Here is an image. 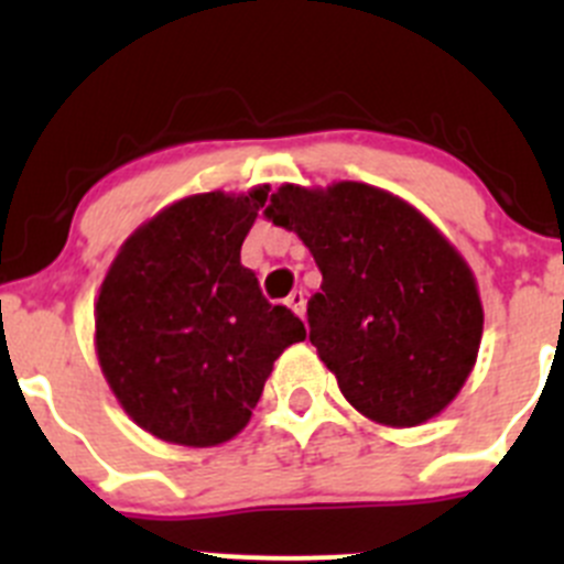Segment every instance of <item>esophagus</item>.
<instances>
[{"label":"esophagus","mask_w":564,"mask_h":564,"mask_svg":"<svg viewBox=\"0 0 564 564\" xmlns=\"http://www.w3.org/2000/svg\"><path fill=\"white\" fill-rule=\"evenodd\" d=\"M286 305H289V308H292L294 314H297L300 318L305 316V294H303V292H292V294H289Z\"/></svg>","instance_id":"34e87169"}]
</instances>
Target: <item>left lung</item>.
<instances>
[{
	"label": "left lung",
	"mask_w": 564,
	"mask_h": 564,
	"mask_svg": "<svg viewBox=\"0 0 564 564\" xmlns=\"http://www.w3.org/2000/svg\"><path fill=\"white\" fill-rule=\"evenodd\" d=\"M267 218L314 253L311 344L346 401L392 429L440 414L480 349L482 305L460 253L398 196L362 182L283 185Z\"/></svg>",
	"instance_id": "obj_1"
}]
</instances>
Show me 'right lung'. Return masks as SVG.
Segmentation results:
<instances>
[{
  "label": "right lung",
  "instance_id": "right-lung-1",
  "mask_svg": "<svg viewBox=\"0 0 564 564\" xmlns=\"http://www.w3.org/2000/svg\"><path fill=\"white\" fill-rule=\"evenodd\" d=\"M267 191L172 204L128 237L100 286V368L124 412L158 440L213 447L240 434L272 362L305 338L303 322L272 305L240 261Z\"/></svg>",
  "mask_w": 564,
  "mask_h": 564
}]
</instances>
